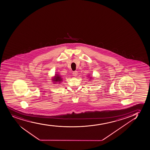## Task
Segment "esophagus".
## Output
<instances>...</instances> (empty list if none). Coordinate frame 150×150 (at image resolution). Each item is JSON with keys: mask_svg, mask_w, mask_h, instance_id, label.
I'll list each match as a JSON object with an SVG mask.
<instances>
[{"mask_svg": "<svg viewBox=\"0 0 150 150\" xmlns=\"http://www.w3.org/2000/svg\"><path fill=\"white\" fill-rule=\"evenodd\" d=\"M78 74V72L77 71H75L73 72V76H75V77H76V76H77Z\"/></svg>", "mask_w": 150, "mask_h": 150, "instance_id": "1", "label": "esophagus"}]
</instances>
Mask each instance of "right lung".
<instances>
[{
    "instance_id": "obj_1",
    "label": "right lung",
    "mask_w": 150,
    "mask_h": 150,
    "mask_svg": "<svg viewBox=\"0 0 150 150\" xmlns=\"http://www.w3.org/2000/svg\"><path fill=\"white\" fill-rule=\"evenodd\" d=\"M53 80L54 82H60L62 81V79L59 75H57V76H55V78L54 79H53Z\"/></svg>"
}]
</instances>
